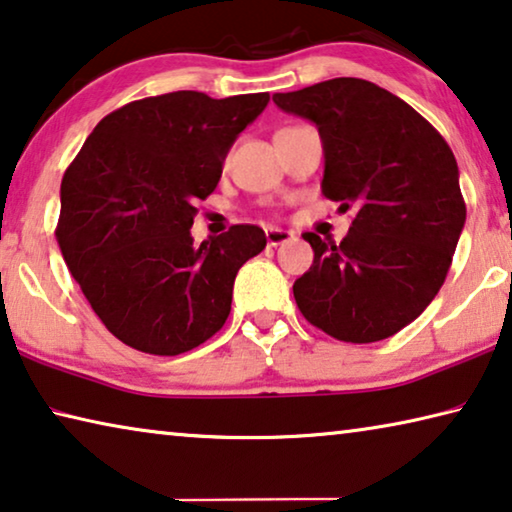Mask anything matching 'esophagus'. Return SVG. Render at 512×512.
Returning <instances> with one entry per match:
<instances>
[{"mask_svg":"<svg viewBox=\"0 0 512 512\" xmlns=\"http://www.w3.org/2000/svg\"><path fill=\"white\" fill-rule=\"evenodd\" d=\"M265 238L270 247H279V245H286V242H290V240H295V235L290 231L274 229V226H270V229H265Z\"/></svg>","mask_w":512,"mask_h":512,"instance_id":"1","label":"esophagus"}]
</instances>
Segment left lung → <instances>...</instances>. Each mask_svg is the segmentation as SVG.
<instances>
[{"instance_id":"1","label":"left lung","mask_w":512,"mask_h":512,"mask_svg":"<svg viewBox=\"0 0 512 512\" xmlns=\"http://www.w3.org/2000/svg\"><path fill=\"white\" fill-rule=\"evenodd\" d=\"M272 100L316 123L322 194L343 212L357 206L338 245L304 233L313 265L293 286L297 309L345 343L393 336L435 300L465 226L453 151L405 100L357 77Z\"/></svg>"}]
</instances>
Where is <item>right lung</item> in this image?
I'll use <instances>...</instances> for the list:
<instances>
[{"label":"right lung","instance_id":"obj_1","mask_svg":"<svg viewBox=\"0 0 512 512\" xmlns=\"http://www.w3.org/2000/svg\"><path fill=\"white\" fill-rule=\"evenodd\" d=\"M267 100L174 91L128 102L66 169L54 235L91 309L130 348L183 355L229 318L235 274L265 249V233L235 224L196 249L194 203L215 190L235 137Z\"/></svg>","mask_w":512,"mask_h":512}]
</instances>
